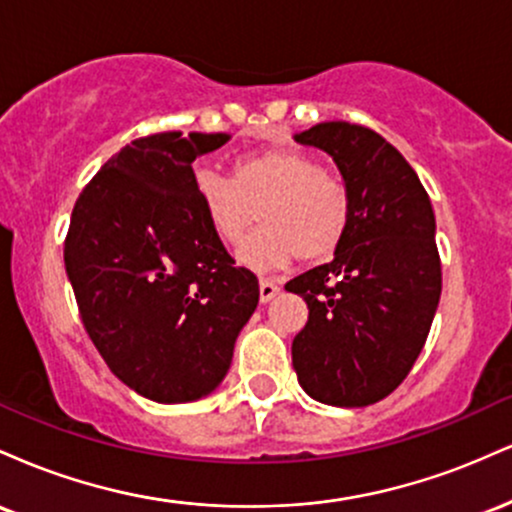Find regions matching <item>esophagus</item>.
<instances>
[{
  "mask_svg": "<svg viewBox=\"0 0 512 512\" xmlns=\"http://www.w3.org/2000/svg\"><path fill=\"white\" fill-rule=\"evenodd\" d=\"M279 293V284L274 279H267V276H260V301L269 303Z\"/></svg>",
  "mask_w": 512,
  "mask_h": 512,
  "instance_id": "1",
  "label": "esophagus"
}]
</instances>
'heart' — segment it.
<instances>
[{
	"label": "heart",
	"mask_w": 512,
	"mask_h": 512,
	"mask_svg": "<svg viewBox=\"0 0 512 512\" xmlns=\"http://www.w3.org/2000/svg\"><path fill=\"white\" fill-rule=\"evenodd\" d=\"M195 192L211 231L226 245L245 238L260 211L264 228L238 248L250 269L286 267L301 257L330 260L349 226L346 187L296 149L252 151L233 161V178L199 168Z\"/></svg>",
	"instance_id": "b5f03b06"
}]
</instances>
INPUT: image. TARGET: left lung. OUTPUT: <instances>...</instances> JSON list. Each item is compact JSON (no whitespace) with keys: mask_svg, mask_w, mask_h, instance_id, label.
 Instances as JSON below:
<instances>
[{"mask_svg":"<svg viewBox=\"0 0 512 512\" xmlns=\"http://www.w3.org/2000/svg\"><path fill=\"white\" fill-rule=\"evenodd\" d=\"M293 139L332 156L351 202L334 260L286 284L308 303L293 368L317 402L368 407L407 378L431 330L443 289L436 216L407 158L373 129L320 122Z\"/></svg>","mask_w":512,"mask_h":512,"instance_id":"obj_1","label":"left lung"}]
</instances>
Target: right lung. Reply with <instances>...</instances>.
Masks as SVG:
<instances>
[{
    "mask_svg": "<svg viewBox=\"0 0 512 512\" xmlns=\"http://www.w3.org/2000/svg\"><path fill=\"white\" fill-rule=\"evenodd\" d=\"M228 134L134 139L76 199L64 267L81 322L117 378L161 404L214 392L260 301L195 192L197 156Z\"/></svg>",
    "mask_w": 512,
    "mask_h": 512,
    "instance_id": "add662e5",
    "label": "right lung"
}]
</instances>
